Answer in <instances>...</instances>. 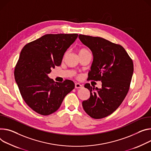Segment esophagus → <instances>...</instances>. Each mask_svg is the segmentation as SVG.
<instances>
[{
    "instance_id": "1",
    "label": "esophagus",
    "mask_w": 151,
    "mask_h": 151,
    "mask_svg": "<svg viewBox=\"0 0 151 151\" xmlns=\"http://www.w3.org/2000/svg\"><path fill=\"white\" fill-rule=\"evenodd\" d=\"M83 87V85H81V84H79V83H76V84H75V88H77V89L82 88Z\"/></svg>"
}]
</instances>
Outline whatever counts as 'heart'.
<instances>
[{"label": "heart", "mask_w": 151, "mask_h": 151, "mask_svg": "<svg viewBox=\"0 0 151 151\" xmlns=\"http://www.w3.org/2000/svg\"><path fill=\"white\" fill-rule=\"evenodd\" d=\"M87 51L88 50L87 49H80L79 50V53H82V52H87Z\"/></svg>", "instance_id": "obj_1"}]
</instances>
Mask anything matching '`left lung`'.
<instances>
[{
	"label": "left lung",
	"instance_id": "obj_1",
	"mask_svg": "<svg viewBox=\"0 0 151 151\" xmlns=\"http://www.w3.org/2000/svg\"><path fill=\"white\" fill-rule=\"evenodd\" d=\"M79 38L93 55L88 79L102 82L101 88L85 84L90 97L83 102V106L91 117L102 119L116 111L125 98L134 72L133 62L120 45L98 37L80 34Z\"/></svg>",
	"mask_w": 151,
	"mask_h": 151
}]
</instances>
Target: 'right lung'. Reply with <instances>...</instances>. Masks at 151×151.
<instances>
[{"label": "right lung", "mask_w": 151, "mask_h": 151, "mask_svg": "<svg viewBox=\"0 0 151 151\" xmlns=\"http://www.w3.org/2000/svg\"><path fill=\"white\" fill-rule=\"evenodd\" d=\"M77 34H46L26 45L14 69V78L26 104L36 113L47 116L60 107L74 88L72 81L55 83L47 76L59 66Z\"/></svg>", "instance_id": "add662e5"}]
</instances>
